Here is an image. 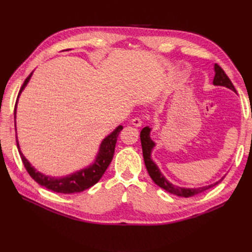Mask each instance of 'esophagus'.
I'll list each match as a JSON object with an SVG mask.
<instances>
[{
	"mask_svg": "<svg viewBox=\"0 0 252 252\" xmlns=\"http://www.w3.org/2000/svg\"><path fill=\"white\" fill-rule=\"evenodd\" d=\"M142 120L140 119V118H134V119H132V125L134 126H142Z\"/></svg>",
	"mask_w": 252,
	"mask_h": 252,
	"instance_id": "esophagus-1",
	"label": "esophagus"
}]
</instances>
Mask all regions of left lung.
<instances>
[{
    "instance_id": "left-lung-1",
    "label": "left lung",
    "mask_w": 252,
    "mask_h": 252,
    "mask_svg": "<svg viewBox=\"0 0 252 252\" xmlns=\"http://www.w3.org/2000/svg\"><path fill=\"white\" fill-rule=\"evenodd\" d=\"M215 72L216 74H215V78H213V84L220 85V87H225L236 93V90H235L232 81L229 80V78L226 76V73L224 72L223 69L219 66L218 63H215ZM151 131L152 129L149 126H145L141 131V143H142V149H143L144 162H145L148 174L152 178V180L159 187H161V189L167 190L168 192H170V194H173L175 196H180V197H185V198L195 196L207 189H212L213 186L221 183L223 179L225 178V175H224L221 180H219L218 182H216V183L207 185V186H202V187H197V189H186V187H180L170 183V182L164 178V175L160 172L157 164L152 160V152L156 144L152 141Z\"/></svg>"
}]
</instances>
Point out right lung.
I'll use <instances>...</instances> for the list:
<instances>
[{
	"mask_svg": "<svg viewBox=\"0 0 252 252\" xmlns=\"http://www.w3.org/2000/svg\"><path fill=\"white\" fill-rule=\"evenodd\" d=\"M32 73H33V71H32L25 80L23 87L20 88V91L18 93L17 100H16L15 109H14L15 129H16V108H17L19 95L26 88V85L28 84ZM122 129H123L122 126H117L108 136H106L104 138L103 142L100 143L98 154L96 155V159L94 160V162L92 164H90L89 167L80 171H77V172H74L72 174L63 176V178H53V176L45 175L43 173L39 172V171H36L30 164L28 160L26 159L23 153H21L17 136H16V142H17L18 152H19L21 160H23V163L25 165L26 170L28 171L29 175L36 182L37 184H40L41 186H44L45 189H51L53 191L62 192V194H74V192H81L85 189H90V187L95 185L100 180L101 176H103V174L105 173L106 169L108 168V165L110 164L112 157H114L117 138L119 136V133L121 132Z\"/></svg>",
	"mask_w": 252,
	"mask_h": 252,
	"instance_id": "add662e5",
	"label": "right lung"
}]
</instances>
